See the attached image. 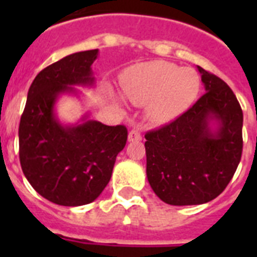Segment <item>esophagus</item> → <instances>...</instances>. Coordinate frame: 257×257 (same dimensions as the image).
Masks as SVG:
<instances>
[{"instance_id": "34e87169", "label": "esophagus", "mask_w": 257, "mask_h": 257, "mask_svg": "<svg viewBox=\"0 0 257 257\" xmlns=\"http://www.w3.org/2000/svg\"><path fill=\"white\" fill-rule=\"evenodd\" d=\"M141 140V132L137 128H133L128 135V141H140Z\"/></svg>"}]
</instances>
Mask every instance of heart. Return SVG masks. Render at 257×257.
<instances>
[{
	"mask_svg": "<svg viewBox=\"0 0 257 257\" xmlns=\"http://www.w3.org/2000/svg\"><path fill=\"white\" fill-rule=\"evenodd\" d=\"M120 88L132 104L145 105V114L151 122L165 124L191 106L199 94L200 77L191 68L157 60L124 70Z\"/></svg>",
	"mask_w": 257,
	"mask_h": 257,
	"instance_id": "b5f03b06",
	"label": "heart"
}]
</instances>
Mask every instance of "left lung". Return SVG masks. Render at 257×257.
Masks as SVG:
<instances>
[{"label":"left lung","instance_id":"8db88e82","mask_svg":"<svg viewBox=\"0 0 257 257\" xmlns=\"http://www.w3.org/2000/svg\"><path fill=\"white\" fill-rule=\"evenodd\" d=\"M205 93L191 109L145 135L147 177L171 205L216 199L235 175L243 152V112L232 89L197 66Z\"/></svg>","mask_w":257,"mask_h":257}]
</instances>
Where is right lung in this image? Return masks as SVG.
Segmentation results:
<instances>
[{"mask_svg": "<svg viewBox=\"0 0 257 257\" xmlns=\"http://www.w3.org/2000/svg\"><path fill=\"white\" fill-rule=\"evenodd\" d=\"M98 49L78 52L46 66L32 82L20 121V163L36 191L52 203L78 207L101 195L112 176L128 131L108 126L86 112L74 124H64L56 105L64 94L80 97L93 88L92 64Z\"/></svg>", "mask_w": 257, "mask_h": 257, "instance_id": "obj_1", "label": "right lung"}]
</instances>
